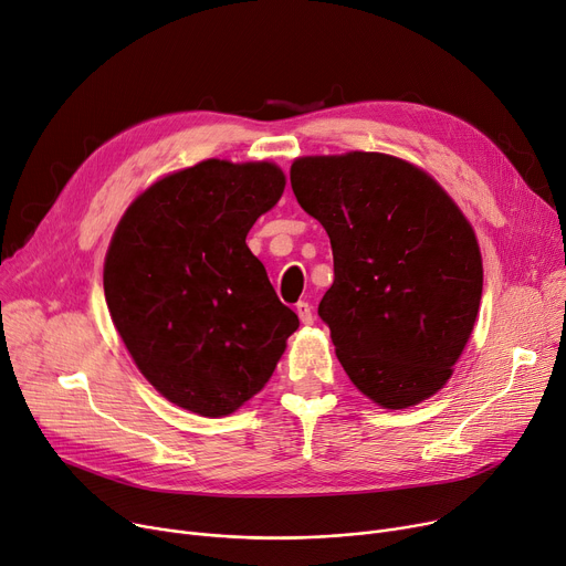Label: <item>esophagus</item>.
Instances as JSON below:
<instances>
[{"mask_svg":"<svg viewBox=\"0 0 566 566\" xmlns=\"http://www.w3.org/2000/svg\"><path fill=\"white\" fill-rule=\"evenodd\" d=\"M295 314H298V318H301L305 325H312V323H314V314H312V305H310V303H298V305H295Z\"/></svg>","mask_w":566,"mask_h":566,"instance_id":"obj_1","label":"esophagus"}]
</instances>
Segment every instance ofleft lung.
Segmentation results:
<instances>
[{"label": "left lung", "mask_w": 566, "mask_h": 566, "mask_svg": "<svg viewBox=\"0 0 566 566\" xmlns=\"http://www.w3.org/2000/svg\"><path fill=\"white\" fill-rule=\"evenodd\" d=\"M291 188L331 235L335 282L318 316L355 388L392 410L436 395L482 301V254L459 206L420 167L367 151L298 158Z\"/></svg>", "instance_id": "8db88e82"}]
</instances>
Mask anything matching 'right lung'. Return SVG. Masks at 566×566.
<instances>
[{
	"label": "right lung",
	"mask_w": 566,
	"mask_h": 566,
	"mask_svg": "<svg viewBox=\"0 0 566 566\" xmlns=\"http://www.w3.org/2000/svg\"><path fill=\"white\" fill-rule=\"evenodd\" d=\"M284 184L273 163L203 160L142 192L112 235L103 286L118 335L165 399L203 418L252 399L301 325L245 243Z\"/></svg>",
	"instance_id": "obj_1"
}]
</instances>
